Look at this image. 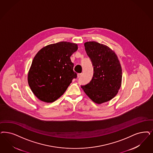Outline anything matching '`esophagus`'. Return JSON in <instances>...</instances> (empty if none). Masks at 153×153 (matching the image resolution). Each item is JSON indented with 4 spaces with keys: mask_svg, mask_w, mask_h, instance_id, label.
<instances>
[{
    "mask_svg": "<svg viewBox=\"0 0 153 153\" xmlns=\"http://www.w3.org/2000/svg\"><path fill=\"white\" fill-rule=\"evenodd\" d=\"M82 75V74H77V77H78V78H79L81 77V76Z\"/></svg>",
    "mask_w": 153,
    "mask_h": 153,
    "instance_id": "1",
    "label": "esophagus"
}]
</instances>
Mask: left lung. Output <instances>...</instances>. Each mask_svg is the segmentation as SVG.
<instances>
[{
    "label": "left lung",
    "instance_id": "1",
    "mask_svg": "<svg viewBox=\"0 0 153 153\" xmlns=\"http://www.w3.org/2000/svg\"><path fill=\"white\" fill-rule=\"evenodd\" d=\"M84 46L94 73L89 83L81 88L96 103L111 100L121 86L122 71L117 57L111 48L100 43L86 42Z\"/></svg>",
    "mask_w": 153,
    "mask_h": 153
}]
</instances>
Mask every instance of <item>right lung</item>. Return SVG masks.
<instances>
[{
  "label": "right lung",
  "instance_id": "right-lung-1",
  "mask_svg": "<svg viewBox=\"0 0 153 153\" xmlns=\"http://www.w3.org/2000/svg\"><path fill=\"white\" fill-rule=\"evenodd\" d=\"M77 49L75 43L60 42L42 48L37 53L29 72L28 83L39 100L54 102L77 78L70 58Z\"/></svg>",
  "mask_w": 153,
  "mask_h": 153
}]
</instances>
